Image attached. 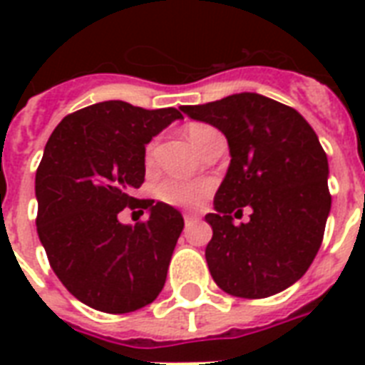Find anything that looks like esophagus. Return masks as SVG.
Wrapping results in <instances>:
<instances>
[{"label": "esophagus", "mask_w": 365, "mask_h": 365, "mask_svg": "<svg viewBox=\"0 0 365 365\" xmlns=\"http://www.w3.org/2000/svg\"><path fill=\"white\" fill-rule=\"evenodd\" d=\"M199 220V214H195V212H185L183 214V222H185V225H191V223H195Z\"/></svg>", "instance_id": "obj_1"}]
</instances>
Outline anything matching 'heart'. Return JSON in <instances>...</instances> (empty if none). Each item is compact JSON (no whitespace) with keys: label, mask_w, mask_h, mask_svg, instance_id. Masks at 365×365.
I'll list each match as a JSON object with an SVG mask.
<instances>
[{"label":"heart","mask_w":365,"mask_h":365,"mask_svg":"<svg viewBox=\"0 0 365 365\" xmlns=\"http://www.w3.org/2000/svg\"><path fill=\"white\" fill-rule=\"evenodd\" d=\"M214 128L202 123H193L187 126V138L191 140L195 148L199 149L205 140L210 134H214ZM153 153V143H149L145 149V157L148 160L151 159ZM214 189V182L212 180H180V178H166L157 185L155 195L159 197V200L166 202L170 206H182V208H191V206L200 205L202 200L210 195Z\"/></svg>","instance_id":"heart-1"}]
</instances>
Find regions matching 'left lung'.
I'll return each mask as SVG.
<instances>
[{
	"mask_svg": "<svg viewBox=\"0 0 365 365\" xmlns=\"http://www.w3.org/2000/svg\"><path fill=\"white\" fill-rule=\"evenodd\" d=\"M185 115L225 134L231 165L206 214L212 240L206 263L229 295L261 299L297 282L324 239L331 208L328 157L301 113L277 100L240 93ZM250 208V222L232 217Z\"/></svg>",
	"mask_w": 365,
	"mask_h": 365,
	"instance_id": "left-lung-1",
	"label": "left lung"
}]
</instances>
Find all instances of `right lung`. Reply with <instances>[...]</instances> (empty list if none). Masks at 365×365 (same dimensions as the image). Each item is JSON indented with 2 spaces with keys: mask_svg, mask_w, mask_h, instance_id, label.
Listing matches in <instances>:
<instances>
[{
  "mask_svg": "<svg viewBox=\"0 0 365 365\" xmlns=\"http://www.w3.org/2000/svg\"><path fill=\"white\" fill-rule=\"evenodd\" d=\"M176 119V108L108 100L66 115L45 145L36 172L37 235L60 282L96 311H138L165 286L183 217L165 202L134 205L132 191L145 176V143ZM126 205H142L150 217L123 226L116 216Z\"/></svg>",
  "mask_w": 365,
  "mask_h": 365,
  "instance_id": "right-lung-1",
  "label": "right lung"
}]
</instances>
